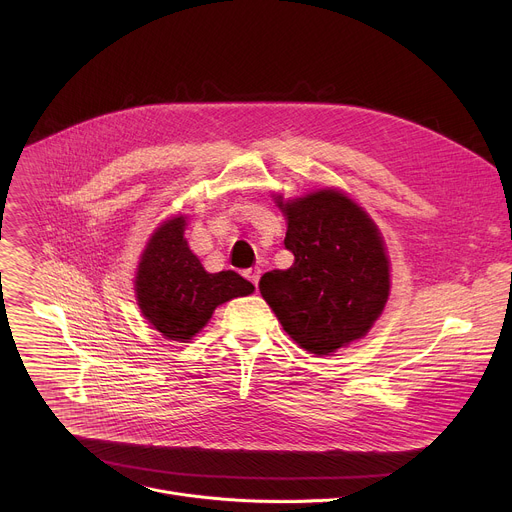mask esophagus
<instances>
[{
	"mask_svg": "<svg viewBox=\"0 0 512 512\" xmlns=\"http://www.w3.org/2000/svg\"><path fill=\"white\" fill-rule=\"evenodd\" d=\"M245 275L253 281V285L257 287V283H259V279H261V269L259 267H251V269H247L245 271Z\"/></svg>",
	"mask_w": 512,
	"mask_h": 512,
	"instance_id": "obj_1",
	"label": "esophagus"
}]
</instances>
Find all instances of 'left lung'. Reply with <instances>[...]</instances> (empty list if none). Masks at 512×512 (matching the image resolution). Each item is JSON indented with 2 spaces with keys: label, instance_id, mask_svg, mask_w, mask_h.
Masks as SVG:
<instances>
[{
  "label": "left lung",
  "instance_id": "1",
  "mask_svg": "<svg viewBox=\"0 0 512 512\" xmlns=\"http://www.w3.org/2000/svg\"><path fill=\"white\" fill-rule=\"evenodd\" d=\"M277 205L295 261L273 269L259 291L303 350L331 356L362 339L390 295V259L370 215L342 191L323 189Z\"/></svg>",
  "mask_w": 512,
  "mask_h": 512
}]
</instances>
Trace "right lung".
I'll list each match as a JSON object with an SVG mask.
<instances>
[{
	"label": "right lung",
	"instance_id": "add662e5",
	"mask_svg": "<svg viewBox=\"0 0 512 512\" xmlns=\"http://www.w3.org/2000/svg\"><path fill=\"white\" fill-rule=\"evenodd\" d=\"M185 217L164 221L148 239L136 269L134 291L142 315L173 342H189L213 311L255 291L235 271L209 273L185 239Z\"/></svg>",
	"mask_w": 512,
	"mask_h": 512
}]
</instances>
